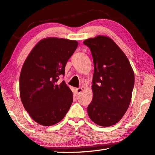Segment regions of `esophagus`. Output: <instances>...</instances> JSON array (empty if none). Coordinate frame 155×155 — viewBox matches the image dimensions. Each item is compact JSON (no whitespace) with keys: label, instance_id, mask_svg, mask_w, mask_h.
<instances>
[{"label":"esophagus","instance_id":"obj_1","mask_svg":"<svg viewBox=\"0 0 155 155\" xmlns=\"http://www.w3.org/2000/svg\"><path fill=\"white\" fill-rule=\"evenodd\" d=\"M76 91H77L78 95H79V94H81L82 93V91H83V89H82V88H81V87L77 88V89H76Z\"/></svg>","mask_w":155,"mask_h":155}]
</instances>
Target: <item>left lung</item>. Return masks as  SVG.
<instances>
[{
    "label": "left lung",
    "instance_id": "left-lung-1",
    "mask_svg": "<svg viewBox=\"0 0 155 155\" xmlns=\"http://www.w3.org/2000/svg\"><path fill=\"white\" fill-rule=\"evenodd\" d=\"M94 64L93 100L87 107L90 119L107 127L122 119L130 104L134 73L123 51L112 39L98 35L83 41Z\"/></svg>",
    "mask_w": 155,
    "mask_h": 155
}]
</instances>
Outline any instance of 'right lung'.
<instances>
[{"label": "right lung", "mask_w": 155, "mask_h": 155, "mask_svg": "<svg viewBox=\"0 0 155 155\" xmlns=\"http://www.w3.org/2000/svg\"><path fill=\"white\" fill-rule=\"evenodd\" d=\"M78 46L75 40L41 39L33 48L21 69L20 97L32 119L45 126L61 121L71 107L72 92L64 81L65 66Z\"/></svg>", "instance_id": "1"}]
</instances>
